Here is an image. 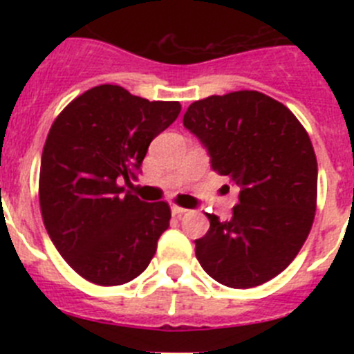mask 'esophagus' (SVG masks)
<instances>
[{
    "mask_svg": "<svg viewBox=\"0 0 354 354\" xmlns=\"http://www.w3.org/2000/svg\"><path fill=\"white\" fill-rule=\"evenodd\" d=\"M170 209H171V214H175V216H180L187 211V209L180 207V205H177V204H171Z\"/></svg>",
    "mask_w": 354,
    "mask_h": 354,
    "instance_id": "obj_1",
    "label": "esophagus"
}]
</instances>
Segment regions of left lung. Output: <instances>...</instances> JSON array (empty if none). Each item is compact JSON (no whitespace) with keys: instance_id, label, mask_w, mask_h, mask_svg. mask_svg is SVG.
Returning a JSON list of instances; mask_svg holds the SVG:
<instances>
[{"instance_id":"obj_1","label":"left lung","mask_w":354,"mask_h":354,"mask_svg":"<svg viewBox=\"0 0 354 354\" xmlns=\"http://www.w3.org/2000/svg\"><path fill=\"white\" fill-rule=\"evenodd\" d=\"M183 124L212 170L239 186L230 220L207 212L211 227L195 241L200 266L232 289L268 282L294 261L314 223L317 159L305 127L255 90L195 101Z\"/></svg>"}]
</instances>
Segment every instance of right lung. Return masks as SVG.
I'll use <instances>...</instances> for the list:
<instances>
[{
    "instance_id": "obj_1",
    "label": "right lung",
    "mask_w": 354,
    "mask_h": 354,
    "mask_svg": "<svg viewBox=\"0 0 354 354\" xmlns=\"http://www.w3.org/2000/svg\"><path fill=\"white\" fill-rule=\"evenodd\" d=\"M177 101H147L117 84L93 86L58 115L42 150L39 198L53 245L97 286L142 274L170 227L167 202L124 192L150 142L179 117Z\"/></svg>"
}]
</instances>
